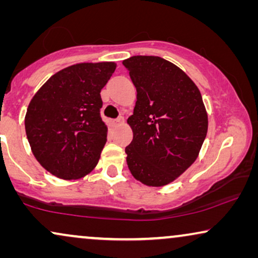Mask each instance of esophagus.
Returning a JSON list of instances; mask_svg holds the SVG:
<instances>
[{
  "label": "esophagus",
  "instance_id": "obj_1",
  "mask_svg": "<svg viewBox=\"0 0 258 258\" xmlns=\"http://www.w3.org/2000/svg\"><path fill=\"white\" fill-rule=\"evenodd\" d=\"M124 124V118L123 117H118L117 119H115V121H112V125L115 126V128H119V126Z\"/></svg>",
  "mask_w": 258,
  "mask_h": 258
}]
</instances>
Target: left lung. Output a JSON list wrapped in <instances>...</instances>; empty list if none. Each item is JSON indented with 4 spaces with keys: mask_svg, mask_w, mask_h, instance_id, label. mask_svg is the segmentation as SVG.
I'll return each instance as SVG.
<instances>
[{
    "mask_svg": "<svg viewBox=\"0 0 258 258\" xmlns=\"http://www.w3.org/2000/svg\"><path fill=\"white\" fill-rule=\"evenodd\" d=\"M136 88L128 118L133 141L126 164L148 186L174 182L199 157L208 132L202 95L174 63L158 56H133L122 62Z\"/></svg>",
    "mask_w": 258,
    "mask_h": 258,
    "instance_id": "obj_1",
    "label": "left lung"
}]
</instances>
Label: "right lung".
Returning <instances> with one entry per match:
<instances>
[{
  "label": "right lung",
  "mask_w": 258,
  "mask_h": 258,
  "mask_svg": "<svg viewBox=\"0 0 258 258\" xmlns=\"http://www.w3.org/2000/svg\"><path fill=\"white\" fill-rule=\"evenodd\" d=\"M115 62L77 63L54 74L31 98L24 126L38 163L62 179H79L96 167L107 142L101 90Z\"/></svg>",
  "instance_id": "1"
}]
</instances>
